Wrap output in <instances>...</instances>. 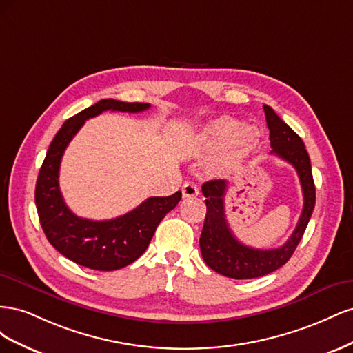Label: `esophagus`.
I'll list each match as a JSON object with an SVG mask.
<instances>
[{"label":"esophagus","mask_w":353,"mask_h":353,"mask_svg":"<svg viewBox=\"0 0 353 353\" xmlns=\"http://www.w3.org/2000/svg\"><path fill=\"white\" fill-rule=\"evenodd\" d=\"M196 196H199V188H197V185L191 184V183H187V184L183 187V197L191 199V197H196Z\"/></svg>","instance_id":"1"}]
</instances>
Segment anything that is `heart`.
Masks as SVG:
<instances>
[{
    "instance_id": "obj_1",
    "label": "heart",
    "mask_w": 353,
    "mask_h": 353,
    "mask_svg": "<svg viewBox=\"0 0 353 353\" xmlns=\"http://www.w3.org/2000/svg\"><path fill=\"white\" fill-rule=\"evenodd\" d=\"M244 122L230 116L210 121L197 137V153L203 159L225 156V165L244 162L256 148V137Z\"/></svg>"
}]
</instances>
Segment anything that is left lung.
<instances>
[{
  "instance_id": "8db88e82",
  "label": "left lung",
  "mask_w": 353,
  "mask_h": 353,
  "mask_svg": "<svg viewBox=\"0 0 353 353\" xmlns=\"http://www.w3.org/2000/svg\"><path fill=\"white\" fill-rule=\"evenodd\" d=\"M263 110L270 130L271 154L279 156L296 169L303 191V209L293 234L281 248L270 250L253 249L240 243L230 230L225 218V203H223L227 181L213 179L201 185L208 209L200 236L203 261L215 272L236 280L258 279L281 268L292 258L299 241L302 240L315 206V184L311 159H309L302 138L270 105L265 104Z\"/></svg>"
}]
</instances>
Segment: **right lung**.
Masks as SVG:
<instances>
[{
    "label": "right lung",
    "instance_id": "obj_1",
    "mask_svg": "<svg viewBox=\"0 0 353 353\" xmlns=\"http://www.w3.org/2000/svg\"><path fill=\"white\" fill-rule=\"evenodd\" d=\"M148 103H123L105 99L68 119L51 141L39 169L35 203L41 227L52 248L74 263L97 271L121 270L137 261L150 244L157 225L181 200V191L168 197H150L140 206L109 221H91L74 215L59 187L63 153L85 121L105 110L138 113Z\"/></svg>",
    "mask_w": 353,
    "mask_h": 353
}]
</instances>
